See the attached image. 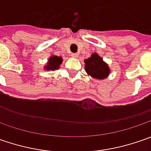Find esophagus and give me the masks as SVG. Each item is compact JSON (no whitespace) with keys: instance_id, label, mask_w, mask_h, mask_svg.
<instances>
[{"instance_id":"1","label":"esophagus","mask_w":151,"mask_h":151,"mask_svg":"<svg viewBox=\"0 0 151 151\" xmlns=\"http://www.w3.org/2000/svg\"><path fill=\"white\" fill-rule=\"evenodd\" d=\"M71 56L74 57V58H77L78 57V54H76V53H71Z\"/></svg>"}]
</instances>
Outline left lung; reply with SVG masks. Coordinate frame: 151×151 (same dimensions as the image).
I'll return each mask as SVG.
<instances>
[{"label":"left lung","mask_w":151,"mask_h":151,"mask_svg":"<svg viewBox=\"0 0 151 151\" xmlns=\"http://www.w3.org/2000/svg\"><path fill=\"white\" fill-rule=\"evenodd\" d=\"M85 70L88 75L96 79H104L109 74V68L99 55L94 53L89 59L85 60Z\"/></svg>","instance_id":"1"}]
</instances>
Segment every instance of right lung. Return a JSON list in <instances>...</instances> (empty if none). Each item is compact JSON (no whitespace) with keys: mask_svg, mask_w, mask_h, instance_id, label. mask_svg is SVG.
<instances>
[{"mask_svg":"<svg viewBox=\"0 0 151 151\" xmlns=\"http://www.w3.org/2000/svg\"><path fill=\"white\" fill-rule=\"evenodd\" d=\"M62 63V58L61 57H58V56H52L50 57V60H49V63H48V65L44 67L46 70H58V68L60 66Z\"/></svg>","mask_w":151,"mask_h":151,"instance_id":"obj_1","label":"right lung"}]
</instances>
